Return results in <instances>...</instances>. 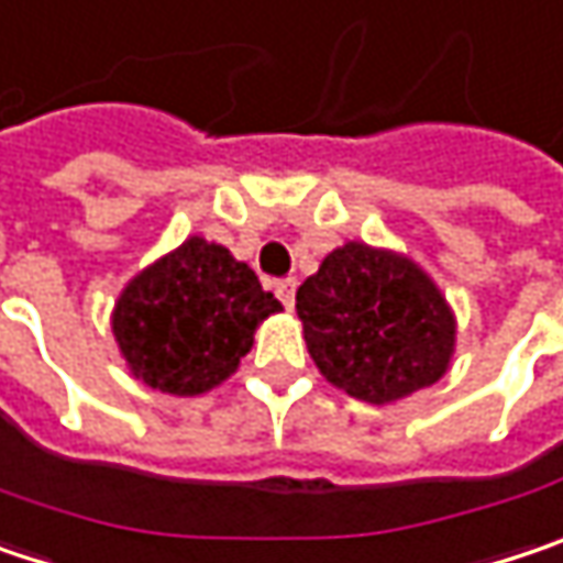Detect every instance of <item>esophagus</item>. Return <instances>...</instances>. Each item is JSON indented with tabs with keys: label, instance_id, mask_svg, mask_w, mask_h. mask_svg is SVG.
Returning <instances> with one entry per match:
<instances>
[{
	"label": "esophagus",
	"instance_id": "34e87169",
	"mask_svg": "<svg viewBox=\"0 0 563 563\" xmlns=\"http://www.w3.org/2000/svg\"><path fill=\"white\" fill-rule=\"evenodd\" d=\"M295 291H298V278H282V282H275V295H278V301L285 303L288 310L295 307Z\"/></svg>",
	"mask_w": 563,
	"mask_h": 563
}]
</instances>
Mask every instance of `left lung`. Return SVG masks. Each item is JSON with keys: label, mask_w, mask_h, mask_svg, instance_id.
Listing matches in <instances>:
<instances>
[{"label": "left lung", "mask_w": 563, "mask_h": 563, "mask_svg": "<svg viewBox=\"0 0 563 563\" xmlns=\"http://www.w3.org/2000/svg\"><path fill=\"white\" fill-rule=\"evenodd\" d=\"M298 317L320 375L365 404L435 384L455 352V313L435 282L413 260L355 240L298 288Z\"/></svg>", "instance_id": "1"}]
</instances>
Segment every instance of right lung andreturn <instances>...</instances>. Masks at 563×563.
I'll list each match as a JSON object with an SVG mask.
<instances>
[{
  "instance_id": "add662e5",
  "label": "right lung",
  "mask_w": 563,
  "mask_h": 563,
  "mask_svg": "<svg viewBox=\"0 0 563 563\" xmlns=\"http://www.w3.org/2000/svg\"><path fill=\"white\" fill-rule=\"evenodd\" d=\"M278 310L246 262L205 236H188L128 282L111 333L137 382L195 397L236 372L256 327Z\"/></svg>"
}]
</instances>
